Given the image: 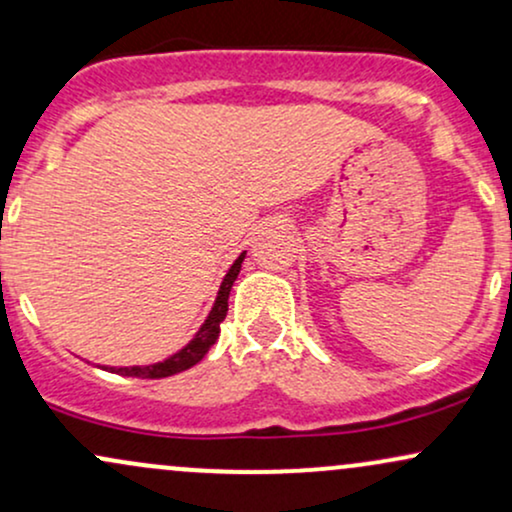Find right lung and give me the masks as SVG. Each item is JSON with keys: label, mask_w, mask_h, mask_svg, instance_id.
<instances>
[{"label": "right lung", "mask_w": 512, "mask_h": 512, "mask_svg": "<svg viewBox=\"0 0 512 512\" xmlns=\"http://www.w3.org/2000/svg\"><path fill=\"white\" fill-rule=\"evenodd\" d=\"M243 260H245V252H240L238 260L231 264V269H229V272H226L224 281H221L219 293H217V298H214V305H212V310H209L207 319H205V322H202L200 329H197V334L190 338V341L181 350H176L174 355H169L162 362H152V365H135V367L97 365V367L104 369V372L121 374V377L164 379V377H171V374L186 372V369L197 365V362H200L202 357L209 353V348H212L214 343H217L219 331H221V322H224L226 312H229L231 288H233V283H236V279H238L240 267H243Z\"/></svg>", "instance_id": "add662e5"}]
</instances>
